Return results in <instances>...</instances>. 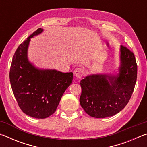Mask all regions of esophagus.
Instances as JSON below:
<instances>
[{
  "mask_svg": "<svg viewBox=\"0 0 147 147\" xmlns=\"http://www.w3.org/2000/svg\"><path fill=\"white\" fill-rule=\"evenodd\" d=\"M84 71H83V69H81V68L78 67V68H76L74 70V76H76L77 78H81L82 77L84 76Z\"/></svg>",
  "mask_w": 147,
  "mask_h": 147,
  "instance_id": "esophagus-1",
  "label": "esophagus"
}]
</instances>
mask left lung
<instances>
[{"mask_svg":"<svg viewBox=\"0 0 147 147\" xmlns=\"http://www.w3.org/2000/svg\"><path fill=\"white\" fill-rule=\"evenodd\" d=\"M117 71L91 74L81 80L80 103L89 115L108 117L118 113L128 104L136 82L138 67L134 53L122 45Z\"/></svg>","mask_w":147,"mask_h":147,"instance_id":"obj_1","label":"left lung"}]
</instances>
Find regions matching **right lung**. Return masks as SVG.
Wrapping results in <instances>:
<instances>
[{
  "label": "right lung",
  "instance_id": "1",
  "mask_svg": "<svg viewBox=\"0 0 147 147\" xmlns=\"http://www.w3.org/2000/svg\"><path fill=\"white\" fill-rule=\"evenodd\" d=\"M43 32L39 28L18 47L12 59L9 80L20 108L27 115L45 119L56 110L65 91L72 84L73 73L37 67L29 60L32 38Z\"/></svg>",
  "mask_w": 147,
  "mask_h": 147
}]
</instances>
